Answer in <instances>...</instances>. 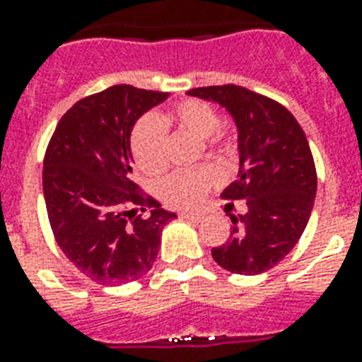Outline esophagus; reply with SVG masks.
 I'll use <instances>...</instances> for the list:
<instances>
[{
    "instance_id": "1",
    "label": "esophagus",
    "mask_w": 362,
    "mask_h": 362,
    "mask_svg": "<svg viewBox=\"0 0 362 362\" xmlns=\"http://www.w3.org/2000/svg\"><path fill=\"white\" fill-rule=\"evenodd\" d=\"M179 217H181V219H187V221H200V216H198V214H181Z\"/></svg>"
}]
</instances>
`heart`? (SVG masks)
<instances>
[{
  "mask_svg": "<svg viewBox=\"0 0 362 362\" xmlns=\"http://www.w3.org/2000/svg\"><path fill=\"white\" fill-rule=\"evenodd\" d=\"M170 122L185 132L204 139V146L210 152H229L230 139L219 132V114L202 100L189 99L171 108ZM165 133L164 122L156 114H146L135 124L132 133V154L141 171L148 175L160 173L165 168ZM219 183V173L214 168L175 171L160 183V197L177 208H192L202 200L211 187Z\"/></svg>",
  "mask_w": 362,
  "mask_h": 362,
  "instance_id": "1",
  "label": "heart"
}]
</instances>
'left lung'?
<instances>
[{"label": "left lung", "instance_id": "left-lung-1", "mask_svg": "<svg viewBox=\"0 0 362 362\" xmlns=\"http://www.w3.org/2000/svg\"><path fill=\"white\" fill-rule=\"evenodd\" d=\"M189 95L225 108L236 127L238 179L221 197L244 200L246 214L230 216L229 240L211 255L230 273H265L292 252L313 211L317 173L305 133L282 105L246 88L211 86Z\"/></svg>", "mask_w": 362, "mask_h": 362}]
</instances>
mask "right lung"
Listing matches in <instances>:
<instances>
[{
	"label": "right lung",
	"mask_w": 362,
	"mask_h": 362,
	"mask_svg": "<svg viewBox=\"0 0 362 362\" xmlns=\"http://www.w3.org/2000/svg\"><path fill=\"white\" fill-rule=\"evenodd\" d=\"M170 93L112 86L76 103L59 122L43 160V197L57 244L91 281L118 286L151 271L173 211L133 181L132 132ZM151 216L134 217L136 206ZM145 211V210H143Z\"/></svg>",
	"instance_id": "1"
}]
</instances>
